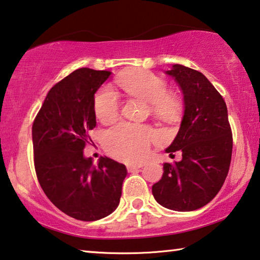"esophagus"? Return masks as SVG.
<instances>
[{
    "label": "esophagus",
    "instance_id": "obj_1",
    "mask_svg": "<svg viewBox=\"0 0 260 260\" xmlns=\"http://www.w3.org/2000/svg\"><path fill=\"white\" fill-rule=\"evenodd\" d=\"M142 168V165H127V170H128L129 173L134 172V170H138Z\"/></svg>",
    "mask_w": 260,
    "mask_h": 260
}]
</instances>
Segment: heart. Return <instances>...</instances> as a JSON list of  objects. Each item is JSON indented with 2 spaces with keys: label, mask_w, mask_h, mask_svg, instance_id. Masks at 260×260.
Listing matches in <instances>:
<instances>
[{
  "label": "heart",
  "mask_w": 260,
  "mask_h": 260,
  "mask_svg": "<svg viewBox=\"0 0 260 260\" xmlns=\"http://www.w3.org/2000/svg\"><path fill=\"white\" fill-rule=\"evenodd\" d=\"M120 87L129 96L140 99L148 104L150 113L155 117L174 121L182 111L181 100L167 93L166 81L149 71H138L121 77L117 80ZM94 113L103 123H111L119 115V96L111 87L105 86L94 96ZM153 132L143 126L132 123H119L112 127L104 135L106 149L113 156L125 161H140L149 153Z\"/></svg>",
  "instance_id": "heart-1"
}]
</instances>
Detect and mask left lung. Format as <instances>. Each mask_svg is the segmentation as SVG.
Segmentation results:
<instances>
[{
	"mask_svg": "<svg viewBox=\"0 0 260 260\" xmlns=\"http://www.w3.org/2000/svg\"><path fill=\"white\" fill-rule=\"evenodd\" d=\"M166 75L179 84L184 103L179 133L166 152L181 150L182 160L164 164V175L152 192L162 207L192 211L214 199L229 172L232 133L228 108L203 73L174 64Z\"/></svg>",
	"mask_w": 260,
	"mask_h": 260,
	"instance_id": "8db88e82",
	"label": "left lung"
}]
</instances>
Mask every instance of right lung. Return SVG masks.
<instances>
[{"label": "right lung", "mask_w": 260, "mask_h": 260, "mask_svg": "<svg viewBox=\"0 0 260 260\" xmlns=\"http://www.w3.org/2000/svg\"><path fill=\"white\" fill-rule=\"evenodd\" d=\"M111 71L81 68L46 94L32 125L35 169L48 199L73 218L91 222L118 208L125 165L84 156L88 131L96 125L94 94Z\"/></svg>", "instance_id": "right-lung-1"}]
</instances>
